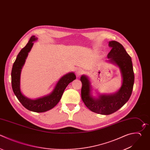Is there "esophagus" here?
I'll list each match as a JSON object with an SVG mask.
<instances>
[{
    "label": "esophagus",
    "instance_id": "esophagus-1",
    "mask_svg": "<svg viewBox=\"0 0 150 150\" xmlns=\"http://www.w3.org/2000/svg\"><path fill=\"white\" fill-rule=\"evenodd\" d=\"M83 70L81 69H77V70H76V76H77V77H79V76H80L82 74H83Z\"/></svg>",
    "mask_w": 150,
    "mask_h": 150
}]
</instances>
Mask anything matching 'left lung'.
Wrapping results in <instances>:
<instances>
[{
	"label": "left lung",
	"mask_w": 150,
	"mask_h": 150,
	"mask_svg": "<svg viewBox=\"0 0 150 150\" xmlns=\"http://www.w3.org/2000/svg\"><path fill=\"white\" fill-rule=\"evenodd\" d=\"M108 46L111 50L107 54L110 62L115 63L120 69L122 83L120 90L115 94L100 95L94 98L90 95V83L85 76L81 77L82 83L81 98L86 107L91 111L104 115L111 114L121 108L129 100L133 88L134 73L131 58L123 46L119 42L112 40Z\"/></svg>",
	"instance_id": "1"
}]
</instances>
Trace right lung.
<instances>
[{"instance_id":"1","label":"right lung","mask_w":150,"mask_h":150,"mask_svg":"<svg viewBox=\"0 0 150 150\" xmlns=\"http://www.w3.org/2000/svg\"><path fill=\"white\" fill-rule=\"evenodd\" d=\"M36 40L37 38L35 36H32L26 46L18 54L13 63L11 73L12 86L15 96L26 109L33 112H43L53 108L57 105L60 100L66 87L70 83L75 80L76 77L73 73L66 74L59 81L52 93L42 98L33 100L24 96L20 89L21 70L25 63L28 53L33 46V42Z\"/></svg>"}]
</instances>
